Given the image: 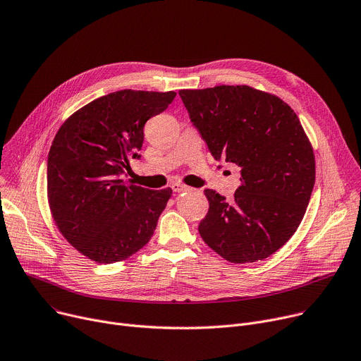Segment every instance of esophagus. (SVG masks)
<instances>
[{"label": "esophagus", "instance_id": "34e87169", "mask_svg": "<svg viewBox=\"0 0 361 361\" xmlns=\"http://www.w3.org/2000/svg\"><path fill=\"white\" fill-rule=\"evenodd\" d=\"M171 188H172V190L173 192H186V190H190V188H188V186H185V185H180V183H178V182H175V183H172L171 185Z\"/></svg>", "mask_w": 361, "mask_h": 361}]
</instances>
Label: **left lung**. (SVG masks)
<instances>
[{
    "label": "left lung",
    "instance_id": "left-lung-1",
    "mask_svg": "<svg viewBox=\"0 0 361 361\" xmlns=\"http://www.w3.org/2000/svg\"><path fill=\"white\" fill-rule=\"evenodd\" d=\"M179 95L214 159L241 169L230 202L204 190L202 240L231 263L267 259L298 230L315 183L314 150L298 116L281 98L247 85Z\"/></svg>",
    "mask_w": 361,
    "mask_h": 361
}]
</instances>
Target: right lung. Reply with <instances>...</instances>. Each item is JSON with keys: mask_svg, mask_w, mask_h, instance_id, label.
Returning a JSON list of instances; mask_svg holds the SVG:
<instances>
[{"mask_svg": "<svg viewBox=\"0 0 361 361\" xmlns=\"http://www.w3.org/2000/svg\"><path fill=\"white\" fill-rule=\"evenodd\" d=\"M176 92L123 90L78 109L54 135L47 157V198L62 235L97 263L128 259L152 238L172 189L126 182L140 159L145 124Z\"/></svg>", "mask_w": 361, "mask_h": 361, "instance_id": "1", "label": "right lung"}]
</instances>
